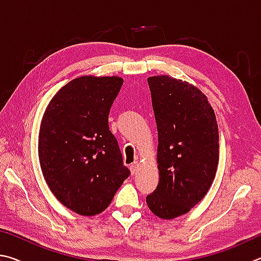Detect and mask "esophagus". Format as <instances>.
<instances>
[{
	"label": "esophagus",
	"instance_id": "1",
	"mask_svg": "<svg viewBox=\"0 0 261 261\" xmlns=\"http://www.w3.org/2000/svg\"><path fill=\"white\" fill-rule=\"evenodd\" d=\"M129 170H130V174L132 175H134L136 172H138V170H139V163H133L132 164V165L129 166Z\"/></svg>",
	"mask_w": 261,
	"mask_h": 261
}]
</instances>
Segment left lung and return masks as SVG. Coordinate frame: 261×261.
<instances>
[{"label":"left lung","mask_w":261,"mask_h":261,"mask_svg":"<svg viewBox=\"0 0 261 261\" xmlns=\"http://www.w3.org/2000/svg\"><path fill=\"white\" fill-rule=\"evenodd\" d=\"M158 130L159 184L147 204L162 219L188 213L207 194L219 163L218 123L207 97L189 82L148 77Z\"/></svg>","instance_id":"1"}]
</instances>
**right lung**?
I'll list each match as a JSON object with an SVG mask.
<instances>
[{"instance_id": "1", "label": "right lung", "mask_w": 261, "mask_h": 261, "mask_svg": "<svg viewBox=\"0 0 261 261\" xmlns=\"http://www.w3.org/2000/svg\"><path fill=\"white\" fill-rule=\"evenodd\" d=\"M119 76L84 75L62 87L41 120L39 161L49 189L64 206L93 217L107 208L129 176L109 113Z\"/></svg>"}]
</instances>
